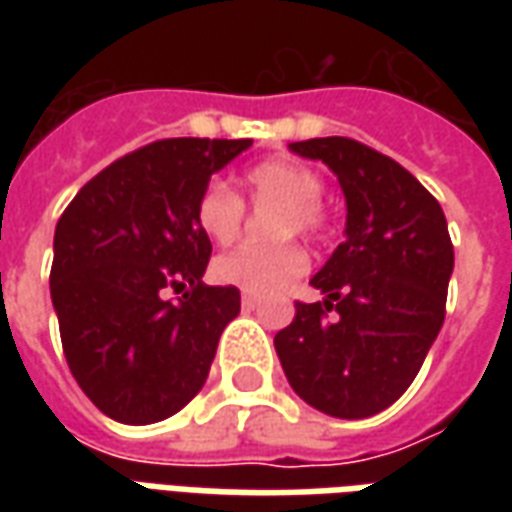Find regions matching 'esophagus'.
I'll return each instance as SVG.
<instances>
[{
	"label": "esophagus",
	"instance_id": "esophagus-1",
	"mask_svg": "<svg viewBox=\"0 0 512 512\" xmlns=\"http://www.w3.org/2000/svg\"><path fill=\"white\" fill-rule=\"evenodd\" d=\"M241 304H244L246 310H255L257 304H260V299H257V296H252V293H244V296H241Z\"/></svg>",
	"mask_w": 512,
	"mask_h": 512
}]
</instances>
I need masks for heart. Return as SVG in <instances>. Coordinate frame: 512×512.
<instances>
[{
  "label": "heart",
  "instance_id": "b5f03b06",
  "mask_svg": "<svg viewBox=\"0 0 512 512\" xmlns=\"http://www.w3.org/2000/svg\"><path fill=\"white\" fill-rule=\"evenodd\" d=\"M244 191L252 205H274L271 235H315L323 230V178L312 167L296 161H263L244 175ZM197 227L213 244H233L244 227V200L219 180L208 183L197 200ZM307 271V252L296 241L238 246L213 263L219 282L246 293H277Z\"/></svg>",
  "mask_w": 512,
  "mask_h": 512
}]
</instances>
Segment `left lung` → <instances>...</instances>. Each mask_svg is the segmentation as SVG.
<instances>
[{"instance_id": "1", "label": "left lung", "mask_w": 512, "mask_h": 512, "mask_svg": "<svg viewBox=\"0 0 512 512\" xmlns=\"http://www.w3.org/2000/svg\"><path fill=\"white\" fill-rule=\"evenodd\" d=\"M345 194V241L274 337L293 392L329 417L365 419L403 395L439 337L452 277L444 211L408 169L345 136L290 142Z\"/></svg>"}]
</instances>
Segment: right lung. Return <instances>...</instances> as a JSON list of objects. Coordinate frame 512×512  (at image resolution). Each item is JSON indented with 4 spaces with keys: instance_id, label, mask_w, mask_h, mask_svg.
I'll return each instance as SVG.
<instances>
[{
    "instance_id": "obj_1",
    "label": "right lung",
    "mask_w": 512,
    "mask_h": 512,
    "mask_svg": "<svg viewBox=\"0 0 512 512\" xmlns=\"http://www.w3.org/2000/svg\"><path fill=\"white\" fill-rule=\"evenodd\" d=\"M252 139H161L98 172L54 230L51 304L76 384L106 417L150 425L208 378L238 288H208L197 200ZM169 289L180 292L167 300Z\"/></svg>"
}]
</instances>
